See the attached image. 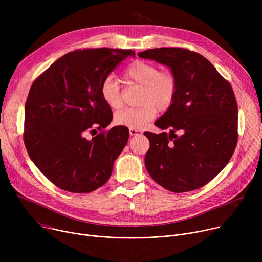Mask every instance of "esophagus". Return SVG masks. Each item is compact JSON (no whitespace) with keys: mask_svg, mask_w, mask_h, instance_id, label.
<instances>
[{"mask_svg":"<svg viewBox=\"0 0 262 262\" xmlns=\"http://www.w3.org/2000/svg\"><path fill=\"white\" fill-rule=\"evenodd\" d=\"M129 134H130V136H137V135H140V134H142V132H141L140 129L129 128Z\"/></svg>","mask_w":262,"mask_h":262,"instance_id":"esophagus-1","label":"esophagus"}]
</instances>
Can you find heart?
<instances>
[{
  "mask_svg": "<svg viewBox=\"0 0 262 262\" xmlns=\"http://www.w3.org/2000/svg\"><path fill=\"white\" fill-rule=\"evenodd\" d=\"M124 78L128 84L142 88L140 107L126 108L115 116L118 125L140 129L157 116L159 111H167L174 102L178 93V79L170 71H160L151 62L134 61L125 71ZM100 95L103 102L114 111L120 110L123 99L120 85L114 76L108 75L102 81Z\"/></svg>",
  "mask_w": 262,
  "mask_h": 262,
  "instance_id": "b5f03b06",
  "label": "heart"
}]
</instances>
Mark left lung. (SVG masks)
<instances>
[{
  "mask_svg": "<svg viewBox=\"0 0 262 262\" xmlns=\"http://www.w3.org/2000/svg\"><path fill=\"white\" fill-rule=\"evenodd\" d=\"M171 69L178 79L173 104L145 132L150 177L171 192L199 189L230 161L238 140V107L233 89L203 55L183 48H157L138 54Z\"/></svg>",
  "mask_w": 262,
  "mask_h": 262,
  "instance_id": "8db88e82",
  "label": "left lung"
}]
</instances>
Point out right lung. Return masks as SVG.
Listing matches in <instances>:
<instances>
[{
  "mask_svg": "<svg viewBox=\"0 0 262 262\" xmlns=\"http://www.w3.org/2000/svg\"><path fill=\"white\" fill-rule=\"evenodd\" d=\"M129 55L135 57V52L76 50L58 58L32 83L24 143L36 167L58 188L88 193L110 179L129 132L121 125L105 130L113 113L101 98L100 86ZM96 129L101 133L88 140L85 135Z\"/></svg>",
  "mask_w": 262,
  "mask_h": 262,
  "instance_id": "add662e5",
  "label": "right lung"
}]
</instances>
